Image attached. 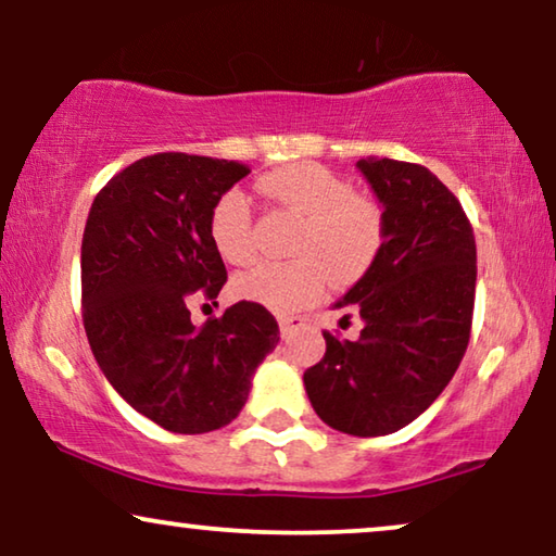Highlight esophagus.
I'll return each mask as SVG.
<instances>
[{
  "instance_id": "obj_1",
  "label": "esophagus",
  "mask_w": 556,
  "mask_h": 556,
  "mask_svg": "<svg viewBox=\"0 0 556 556\" xmlns=\"http://www.w3.org/2000/svg\"><path fill=\"white\" fill-rule=\"evenodd\" d=\"M301 324V318L299 316H288V314H278V326H280V333H286L293 329V326H299Z\"/></svg>"
}]
</instances>
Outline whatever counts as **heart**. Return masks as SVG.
<instances>
[{
	"label": "heart",
	"instance_id": "obj_1",
	"mask_svg": "<svg viewBox=\"0 0 556 556\" xmlns=\"http://www.w3.org/2000/svg\"><path fill=\"white\" fill-rule=\"evenodd\" d=\"M261 192L301 217L291 250L299 257L261 263L232 280L242 301L273 311L308 306L326 291L329 278L352 286L375 265L384 248V210L367 194H356L339 174L314 162H299L263 174ZM210 240L225 263L255 261V223L248 194L232 187L210 210Z\"/></svg>",
	"mask_w": 556,
	"mask_h": 556
}]
</instances>
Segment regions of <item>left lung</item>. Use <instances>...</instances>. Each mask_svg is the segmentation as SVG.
<instances>
[{"label": "left lung", "instance_id": "left-lung-1", "mask_svg": "<svg viewBox=\"0 0 556 556\" xmlns=\"http://www.w3.org/2000/svg\"><path fill=\"white\" fill-rule=\"evenodd\" d=\"M384 210V248L337 308L359 311V339L324 331L326 354L303 371L316 415L346 435L377 438L420 417L468 349L476 238L458 197L430 169L359 159Z\"/></svg>", "mask_w": 556, "mask_h": 556}]
</instances>
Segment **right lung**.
Instances as JSON below:
<instances>
[{
  "instance_id": "1",
  "label": "right lung",
  "mask_w": 556,
  "mask_h": 556,
  "mask_svg": "<svg viewBox=\"0 0 556 556\" xmlns=\"http://www.w3.org/2000/svg\"><path fill=\"white\" fill-rule=\"evenodd\" d=\"M250 169L227 159L143 156L96 194L80 248L83 326L113 390L169 432L232 422L280 341L261 303L240 301L194 326L189 303L215 301L227 270L210 210Z\"/></svg>"
}]
</instances>
